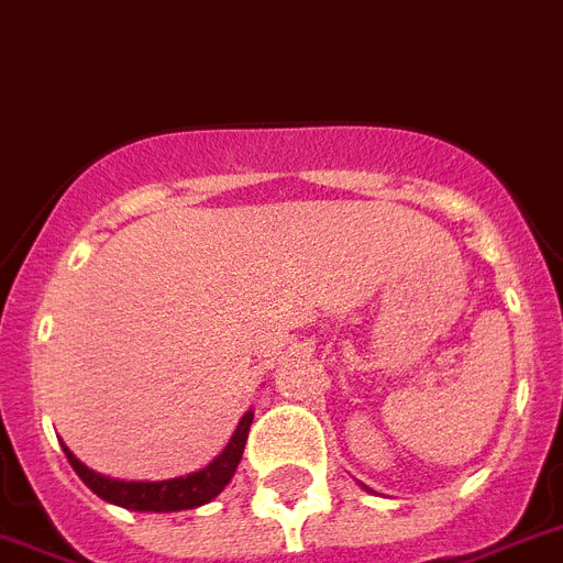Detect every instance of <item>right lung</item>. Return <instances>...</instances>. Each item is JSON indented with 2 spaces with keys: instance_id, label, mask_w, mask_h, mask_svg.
I'll return each mask as SVG.
<instances>
[{
  "instance_id": "obj_1",
  "label": "right lung",
  "mask_w": 563,
  "mask_h": 563,
  "mask_svg": "<svg viewBox=\"0 0 563 563\" xmlns=\"http://www.w3.org/2000/svg\"><path fill=\"white\" fill-rule=\"evenodd\" d=\"M252 419L254 410H246L241 422H238V428H234L227 448H223L203 471H195L189 473V476L178 478H164V482H121V478L101 476V473L90 471L87 464L78 462L65 442H62V448H65L67 462L73 464V471L78 473V478H81L96 496L110 501V505H119L126 507V510L139 512H178L207 505V501H212V498L232 482L234 471H238V464H241L243 459V448H246L249 424H252Z\"/></svg>"
}]
</instances>
